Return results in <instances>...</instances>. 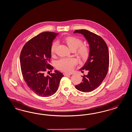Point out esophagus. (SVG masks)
Instances as JSON below:
<instances>
[{
  "mask_svg": "<svg viewBox=\"0 0 132 132\" xmlns=\"http://www.w3.org/2000/svg\"><path fill=\"white\" fill-rule=\"evenodd\" d=\"M64 76H71V74L70 73H63Z\"/></svg>",
  "mask_w": 132,
  "mask_h": 132,
  "instance_id": "esophagus-1",
  "label": "esophagus"
}]
</instances>
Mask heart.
I'll use <instances>...</instances> for the list:
<instances>
[{"mask_svg":"<svg viewBox=\"0 0 132 132\" xmlns=\"http://www.w3.org/2000/svg\"><path fill=\"white\" fill-rule=\"evenodd\" d=\"M64 40L71 50H76L77 48L78 55L82 59H86L89 55V49L86 45H82V40L75 37H67L64 39ZM57 45V42L53 43L51 47V53L53 55L56 51ZM76 60L73 58H63L57 60L56 63V66L58 69L65 72H70L73 66L76 64Z\"/></svg>","mask_w":132,"mask_h":132,"instance_id":"b5f03b06","label":"heart"}]
</instances>
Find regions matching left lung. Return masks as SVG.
I'll use <instances>...</instances> for the list:
<instances>
[{"label":"left lung","instance_id":"8db88e82","mask_svg":"<svg viewBox=\"0 0 132 132\" xmlns=\"http://www.w3.org/2000/svg\"><path fill=\"white\" fill-rule=\"evenodd\" d=\"M73 33L82 34L89 46L88 60L80 69L81 71H87L88 75L83 76V82L76 85V88L82 92H91L100 86L107 75L109 58L108 47L102 38L87 30H76Z\"/></svg>","mask_w":132,"mask_h":132}]
</instances>
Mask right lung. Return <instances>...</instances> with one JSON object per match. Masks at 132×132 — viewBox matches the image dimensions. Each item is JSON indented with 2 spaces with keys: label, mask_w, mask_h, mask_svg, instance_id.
<instances>
[{
  "label": "right lung",
  "mask_w": 132,
  "mask_h": 132,
  "mask_svg": "<svg viewBox=\"0 0 132 132\" xmlns=\"http://www.w3.org/2000/svg\"><path fill=\"white\" fill-rule=\"evenodd\" d=\"M59 33L46 31L33 37L24 44L20 56V65L24 80L36 94L49 97L55 94L64 75L55 70L45 76L47 69L53 67L49 63L51 57V47Z\"/></svg>",
  "instance_id": "1"
}]
</instances>
